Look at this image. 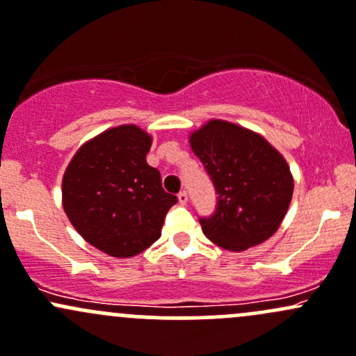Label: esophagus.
<instances>
[{
  "label": "esophagus",
  "instance_id": "esophagus-1",
  "mask_svg": "<svg viewBox=\"0 0 356 356\" xmlns=\"http://www.w3.org/2000/svg\"><path fill=\"white\" fill-rule=\"evenodd\" d=\"M178 202H179V204H181V205H185L186 202H188V193H186L185 190L178 193Z\"/></svg>",
  "mask_w": 356,
  "mask_h": 356
}]
</instances>
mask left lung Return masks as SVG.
I'll list each match as a JSON object with an SVG mask.
<instances>
[{
	"label": "left lung",
	"mask_w": 356,
	"mask_h": 356,
	"mask_svg": "<svg viewBox=\"0 0 356 356\" xmlns=\"http://www.w3.org/2000/svg\"><path fill=\"white\" fill-rule=\"evenodd\" d=\"M190 144L217 193L216 212L198 219L204 234L227 251L271 238L293 193L284 156L258 134L224 120H210Z\"/></svg>",
	"instance_id": "left-lung-1"
}]
</instances>
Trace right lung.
Here are the masks:
<instances>
[{"instance_id": "obj_1", "label": "right lung", "mask_w": 356, "mask_h": 356, "mask_svg": "<svg viewBox=\"0 0 356 356\" xmlns=\"http://www.w3.org/2000/svg\"><path fill=\"white\" fill-rule=\"evenodd\" d=\"M151 143L136 125L110 129L79 147L64 173L67 219L91 246L110 256L131 258L151 246L178 202L146 161Z\"/></svg>"}]
</instances>
